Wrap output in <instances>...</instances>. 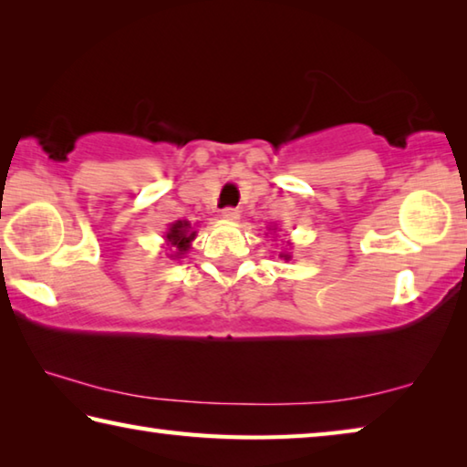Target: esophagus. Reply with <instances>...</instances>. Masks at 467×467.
Wrapping results in <instances>:
<instances>
[{
  "instance_id": "obj_1",
  "label": "esophagus",
  "mask_w": 467,
  "mask_h": 467,
  "mask_svg": "<svg viewBox=\"0 0 467 467\" xmlns=\"http://www.w3.org/2000/svg\"><path fill=\"white\" fill-rule=\"evenodd\" d=\"M239 216H241V212L236 210V208H224L223 210V218L224 220H239Z\"/></svg>"
}]
</instances>
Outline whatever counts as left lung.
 Instances as JSON below:
<instances>
[{"instance_id":"obj_1","label":"left lung","mask_w":467,"mask_h":467,"mask_svg":"<svg viewBox=\"0 0 467 467\" xmlns=\"http://www.w3.org/2000/svg\"><path fill=\"white\" fill-rule=\"evenodd\" d=\"M284 259H290V255H286V253H284V255H282Z\"/></svg>"}]
</instances>
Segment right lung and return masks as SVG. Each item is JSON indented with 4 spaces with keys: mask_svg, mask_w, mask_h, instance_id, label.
I'll list each match as a JSON object with an SVG mask.
<instances>
[{
    "mask_svg": "<svg viewBox=\"0 0 467 467\" xmlns=\"http://www.w3.org/2000/svg\"><path fill=\"white\" fill-rule=\"evenodd\" d=\"M193 236H195V233H192V226H189V223H185V220H179V223L171 226L167 239L171 244H175L179 255H183V251H187L189 241H192Z\"/></svg>",
    "mask_w": 467,
    "mask_h": 467,
    "instance_id": "obj_1",
    "label": "right lung"
}]
</instances>
